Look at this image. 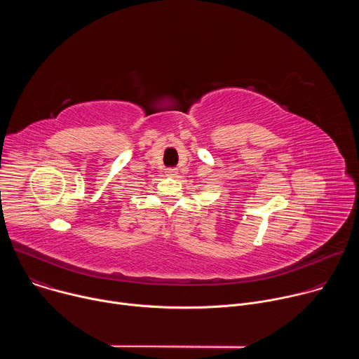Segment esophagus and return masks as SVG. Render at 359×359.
Instances as JSON below:
<instances>
[{"label": "esophagus", "mask_w": 359, "mask_h": 359, "mask_svg": "<svg viewBox=\"0 0 359 359\" xmlns=\"http://www.w3.org/2000/svg\"><path fill=\"white\" fill-rule=\"evenodd\" d=\"M166 173H168L169 177H177L179 176V170L177 169H169Z\"/></svg>", "instance_id": "1"}]
</instances>
